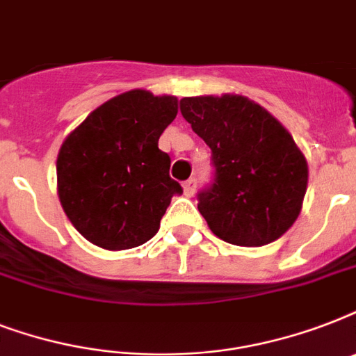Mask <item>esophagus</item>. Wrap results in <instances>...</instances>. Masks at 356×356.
<instances>
[{"label":"esophagus","mask_w":356,"mask_h":356,"mask_svg":"<svg viewBox=\"0 0 356 356\" xmlns=\"http://www.w3.org/2000/svg\"><path fill=\"white\" fill-rule=\"evenodd\" d=\"M195 186H197V183H195V179H188V181H184V184H183L184 195H188V197H192V195L195 194Z\"/></svg>","instance_id":"34e87169"}]
</instances>
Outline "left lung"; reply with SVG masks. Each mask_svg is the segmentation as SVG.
Segmentation results:
<instances>
[{
	"label": "left lung",
	"instance_id": "left-lung-1",
	"mask_svg": "<svg viewBox=\"0 0 356 356\" xmlns=\"http://www.w3.org/2000/svg\"><path fill=\"white\" fill-rule=\"evenodd\" d=\"M181 114L212 151L214 183L197 195L212 233L243 248L281 238L298 220L309 183L292 134L238 94L183 97Z\"/></svg>",
	"mask_w": 356,
	"mask_h": 356
}]
</instances>
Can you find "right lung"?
<instances>
[{
    "instance_id": "1",
    "label": "right lung",
    "mask_w": 356,
    "mask_h": 356,
    "mask_svg": "<svg viewBox=\"0 0 356 356\" xmlns=\"http://www.w3.org/2000/svg\"><path fill=\"white\" fill-rule=\"evenodd\" d=\"M177 97L129 90L97 107L66 136L57 156L58 200L83 236L108 251L153 238L175 194L159 138Z\"/></svg>"
}]
</instances>
